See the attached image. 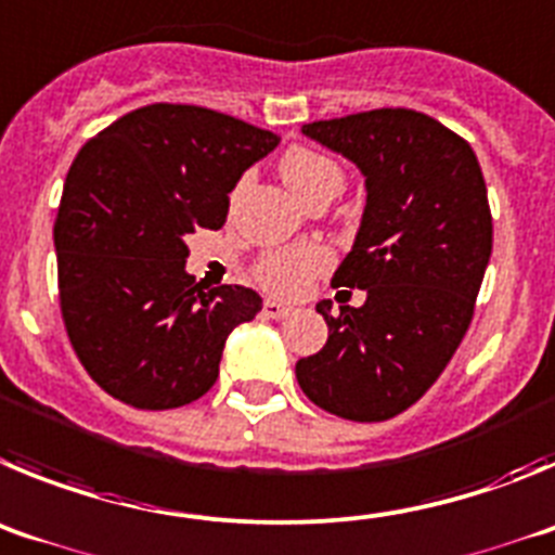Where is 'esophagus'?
I'll return each mask as SVG.
<instances>
[{
	"label": "esophagus",
	"mask_w": 555,
	"mask_h": 555,
	"mask_svg": "<svg viewBox=\"0 0 555 555\" xmlns=\"http://www.w3.org/2000/svg\"><path fill=\"white\" fill-rule=\"evenodd\" d=\"M262 314H266V318H271V321H282V318H287L289 314V307H284V304L271 301V298H268V301L262 304Z\"/></svg>",
	"instance_id": "34e87169"
}]
</instances>
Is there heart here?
<instances>
[{"label":"heart","mask_w":555,"mask_h":555,"mask_svg":"<svg viewBox=\"0 0 555 555\" xmlns=\"http://www.w3.org/2000/svg\"><path fill=\"white\" fill-rule=\"evenodd\" d=\"M279 171H282V179L287 182L289 191L296 193L304 204L314 196H337L343 191V182H346L343 168L328 154L309 146L287 149L282 154ZM328 266H332V254L323 246L276 248V251H268L266 257L257 259L254 276L276 296L296 298Z\"/></svg>","instance_id":"obj_1"}]
</instances>
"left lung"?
<instances>
[{
    "label": "left lung",
    "mask_w": 555,
    "mask_h": 555,
    "mask_svg": "<svg viewBox=\"0 0 555 555\" xmlns=\"http://www.w3.org/2000/svg\"><path fill=\"white\" fill-rule=\"evenodd\" d=\"M301 132L362 171V223L332 284L362 307L318 304L326 346L296 362L314 406L357 423L401 414L446 371L492 254L487 184L470 143L406 107H382Z\"/></svg>",
    "instance_id": "1"
}]
</instances>
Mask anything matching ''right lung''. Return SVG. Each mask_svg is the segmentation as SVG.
Here are the masks:
<instances>
[{
  "label": "right lung",
  "mask_w": 555,
  "mask_h": 555,
  "mask_svg": "<svg viewBox=\"0 0 555 555\" xmlns=\"http://www.w3.org/2000/svg\"><path fill=\"white\" fill-rule=\"evenodd\" d=\"M276 146L216 109L149 104L79 149L54 221L60 312L104 392L157 412L216 384L227 337L262 298L196 284L184 237L221 229L237 179Z\"/></svg>",
  "instance_id": "1"
}]
</instances>
